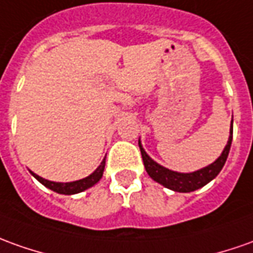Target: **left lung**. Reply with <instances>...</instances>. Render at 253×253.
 <instances>
[{"label": "left lung", "instance_id": "obj_1", "mask_svg": "<svg viewBox=\"0 0 253 253\" xmlns=\"http://www.w3.org/2000/svg\"><path fill=\"white\" fill-rule=\"evenodd\" d=\"M231 140H233V120H231V126H230L229 140H227V144L224 146L222 154L210 165L204 167L201 169L194 170V172H189V173L170 170L156 163L144 151L140 139H139V147H140V153H142V158H143L144 168L153 180H156L157 183L163 184L164 187L177 191V193H190V191L204 187L205 184H208L211 180H213L219 175V172L222 170L223 165H224L227 156H229Z\"/></svg>", "mask_w": 253, "mask_h": 253}]
</instances>
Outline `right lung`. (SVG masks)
<instances>
[{
  "mask_svg": "<svg viewBox=\"0 0 253 253\" xmlns=\"http://www.w3.org/2000/svg\"><path fill=\"white\" fill-rule=\"evenodd\" d=\"M104 165H106V157L103 158V161L100 163V165L90 173L89 176L80 179V180H76V182H52V180H48V179H43V177L38 176L37 173L31 172V170L30 173L36 177L38 182L42 183L45 187H48V189H50L52 191H56L59 194L71 196V194L81 193V191H85V190H88L89 187H92V186H95V184L102 179V176H103Z\"/></svg>",
  "mask_w": 253,
  "mask_h": 253,
  "instance_id": "right-lung-1",
  "label": "right lung"
}]
</instances>
